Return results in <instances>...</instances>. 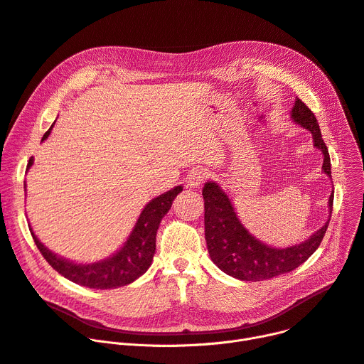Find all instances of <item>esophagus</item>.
<instances>
[{
  "instance_id": "esophagus-1",
  "label": "esophagus",
  "mask_w": 364,
  "mask_h": 364,
  "mask_svg": "<svg viewBox=\"0 0 364 364\" xmlns=\"http://www.w3.org/2000/svg\"><path fill=\"white\" fill-rule=\"evenodd\" d=\"M207 178V172H205V168H192L191 170V173L188 175V185L189 186H192V188H196V186H200L201 183H203V181Z\"/></svg>"
}]
</instances>
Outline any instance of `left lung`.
I'll return each mask as SVG.
<instances>
[{
	"label": "left lung",
	"mask_w": 364,
	"mask_h": 364,
	"mask_svg": "<svg viewBox=\"0 0 364 364\" xmlns=\"http://www.w3.org/2000/svg\"><path fill=\"white\" fill-rule=\"evenodd\" d=\"M291 117L311 132L314 146L323 153V172L331 178L329 151L320 134L314 113L300 98H295ZM203 197L205 241L211 262L226 274L250 282L272 279L303 264L322 242L329 226L333 204L332 191L329 197V219L307 241L287 248H273L255 240L244 228L229 197L218 183L205 182Z\"/></svg>",
	"instance_id": "8db88e82"
}]
</instances>
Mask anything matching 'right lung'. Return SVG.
<instances>
[{"label": "right lung", "mask_w": 364, "mask_h": 364, "mask_svg": "<svg viewBox=\"0 0 364 364\" xmlns=\"http://www.w3.org/2000/svg\"><path fill=\"white\" fill-rule=\"evenodd\" d=\"M51 129L42 136V141L47 139ZM33 159H29L28 168L32 166ZM182 191V186H175L157 198L149 201L129 235L124 245L113 254L112 257L91 263V264H77L69 262L57 254L51 252L47 247L42 245L35 237L33 230L29 228L32 238L44 257L53 269H55L66 279L88 288L95 289H112L132 284L139 276H142L148 267L151 266L154 252H156V235L160 226L161 219L172 207L175 197Z\"/></svg>", "instance_id": "add662e5"}]
</instances>
